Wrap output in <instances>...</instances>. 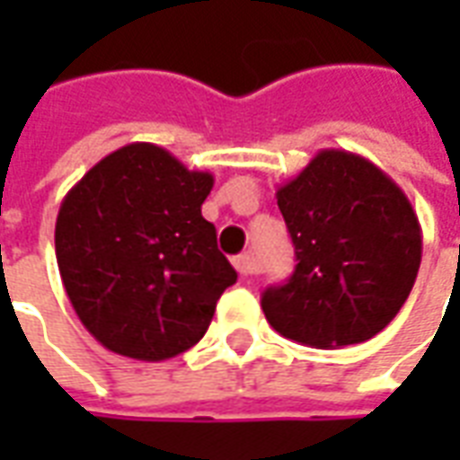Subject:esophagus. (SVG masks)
I'll list each match as a JSON object with an SVG mask.
<instances>
[{
	"label": "esophagus",
	"mask_w": 460,
	"mask_h": 460,
	"mask_svg": "<svg viewBox=\"0 0 460 460\" xmlns=\"http://www.w3.org/2000/svg\"><path fill=\"white\" fill-rule=\"evenodd\" d=\"M234 266L239 270L241 276H251V273H256V263H253V256L251 253H241L234 259Z\"/></svg>",
	"instance_id": "esophagus-1"
}]
</instances>
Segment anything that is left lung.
Masks as SVG:
<instances>
[{"instance_id": "1", "label": "left lung", "mask_w": 460, "mask_h": 460, "mask_svg": "<svg viewBox=\"0 0 460 460\" xmlns=\"http://www.w3.org/2000/svg\"><path fill=\"white\" fill-rule=\"evenodd\" d=\"M296 270L261 296L270 328L318 349L375 338L414 288L421 226L392 177L355 152L320 150L276 191Z\"/></svg>"}]
</instances>
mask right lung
Wrapping results in <instances>:
<instances>
[{
	"label": "right lung",
	"mask_w": 460,
	"mask_h": 460,
	"mask_svg": "<svg viewBox=\"0 0 460 460\" xmlns=\"http://www.w3.org/2000/svg\"><path fill=\"white\" fill-rule=\"evenodd\" d=\"M214 177L150 142H132L85 172L61 201L56 261L85 330L142 362L204 338L236 270L201 217Z\"/></svg>",
	"instance_id": "add662e5"
}]
</instances>
